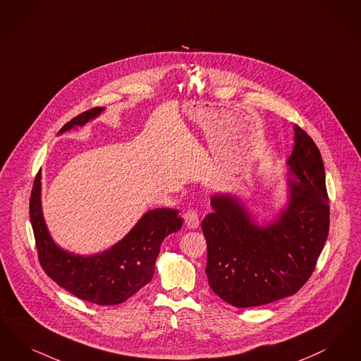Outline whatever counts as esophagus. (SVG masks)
Segmentation results:
<instances>
[{"label": "esophagus", "instance_id": "obj_1", "mask_svg": "<svg viewBox=\"0 0 361 361\" xmlns=\"http://www.w3.org/2000/svg\"><path fill=\"white\" fill-rule=\"evenodd\" d=\"M183 219H185V224L190 229H197L200 226V214L195 209L186 210L183 214Z\"/></svg>", "mask_w": 361, "mask_h": 361}]
</instances>
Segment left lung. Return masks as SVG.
<instances>
[{"mask_svg":"<svg viewBox=\"0 0 361 361\" xmlns=\"http://www.w3.org/2000/svg\"><path fill=\"white\" fill-rule=\"evenodd\" d=\"M288 157L290 200L266 228L231 195H214L202 221L212 290L235 307L262 306L294 295L309 281L329 235L325 167L313 139L294 126Z\"/></svg>","mask_w":361,"mask_h":361,"instance_id":"obj_1","label":"left lung"}]
</instances>
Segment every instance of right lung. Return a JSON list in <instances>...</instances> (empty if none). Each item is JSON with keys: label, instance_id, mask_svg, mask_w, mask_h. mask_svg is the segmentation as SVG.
I'll return each instance as SVG.
<instances>
[{"label": "right lung", "instance_id": "right-lung-1", "mask_svg": "<svg viewBox=\"0 0 361 361\" xmlns=\"http://www.w3.org/2000/svg\"><path fill=\"white\" fill-rule=\"evenodd\" d=\"M102 108H93L70 120L61 133L73 126H85ZM30 219L40 266L48 276L75 295L95 305H118L137 293L152 279L160 244L164 237L182 228V219L173 209L145 213L128 235L108 251L89 257L77 256L56 247L48 235L40 204V173H37L30 200Z\"/></svg>", "mask_w": 361, "mask_h": 361}]
</instances>
